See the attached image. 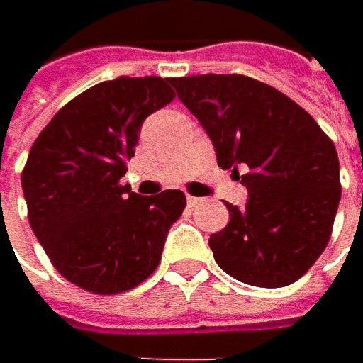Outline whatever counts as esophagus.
Listing matches in <instances>:
<instances>
[{
	"label": "esophagus",
	"mask_w": 363,
	"mask_h": 363,
	"mask_svg": "<svg viewBox=\"0 0 363 363\" xmlns=\"http://www.w3.org/2000/svg\"><path fill=\"white\" fill-rule=\"evenodd\" d=\"M203 200L202 198H196V196H188V206L189 208H196V206H200Z\"/></svg>",
	"instance_id": "34e87169"
}]
</instances>
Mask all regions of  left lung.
Here are the masks:
<instances>
[{
  "mask_svg": "<svg viewBox=\"0 0 363 363\" xmlns=\"http://www.w3.org/2000/svg\"><path fill=\"white\" fill-rule=\"evenodd\" d=\"M169 84L210 135L218 167H248V202L226 203L230 222L210 238L218 267L246 285L295 283L333 230L342 198L333 141L303 106L255 78L198 74Z\"/></svg>",
  "mask_w": 363,
  "mask_h": 363,
  "instance_id": "left-lung-1",
  "label": "left lung"
}]
</instances>
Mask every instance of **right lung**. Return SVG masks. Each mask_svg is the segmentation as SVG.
Masks as SVG:
<instances>
[{"label":"right lung","mask_w":363,"mask_h":363,"mask_svg":"<svg viewBox=\"0 0 363 363\" xmlns=\"http://www.w3.org/2000/svg\"><path fill=\"white\" fill-rule=\"evenodd\" d=\"M175 99L169 78L119 77L80 92L38 135L21 172L28 220L66 281L96 295L141 285L186 194L123 186L143 121Z\"/></svg>","instance_id":"1"}]
</instances>
